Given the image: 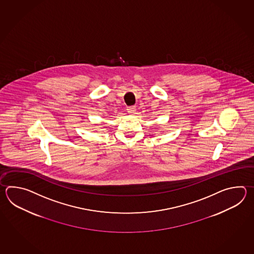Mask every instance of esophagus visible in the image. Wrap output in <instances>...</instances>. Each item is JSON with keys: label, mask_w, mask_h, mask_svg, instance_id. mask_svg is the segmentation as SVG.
<instances>
[{"label": "esophagus", "mask_w": 254, "mask_h": 254, "mask_svg": "<svg viewBox=\"0 0 254 254\" xmlns=\"http://www.w3.org/2000/svg\"><path fill=\"white\" fill-rule=\"evenodd\" d=\"M127 111H128L129 114H134L135 112H136V107L135 106H129L127 108Z\"/></svg>", "instance_id": "esophagus-1"}]
</instances>
